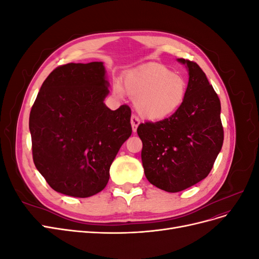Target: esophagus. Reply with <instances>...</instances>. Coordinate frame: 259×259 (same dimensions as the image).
Listing matches in <instances>:
<instances>
[{
    "label": "esophagus",
    "instance_id": "34e87169",
    "mask_svg": "<svg viewBox=\"0 0 259 259\" xmlns=\"http://www.w3.org/2000/svg\"><path fill=\"white\" fill-rule=\"evenodd\" d=\"M131 124H132L133 132L136 133L138 125L140 124V121H139V119H138V117H137L136 115H132V117H131Z\"/></svg>",
    "mask_w": 259,
    "mask_h": 259
}]
</instances>
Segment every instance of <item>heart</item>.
<instances>
[{"label":"heart","instance_id":"heart-1","mask_svg":"<svg viewBox=\"0 0 259 259\" xmlns=\"http://www.w3.org/2000/svg\"><path fill=\"white\" fill-rule=\"evenodd\" d=\"M136 98L135 107L139 115L149 121H163L174 115L182 108L187 95L185 77L171 71L166 66L150 65L130 71L124 77V85L115 82L116 96L122 90Z\"/></svg>","mask_w":259,"mask_h":259}]
</instances>
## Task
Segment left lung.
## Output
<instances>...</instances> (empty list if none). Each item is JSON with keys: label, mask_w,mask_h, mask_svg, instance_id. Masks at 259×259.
<instances>
[{"label": "left lung", "mask_w": 259, "mask_h": 259, "mask_svg": "<svg viewBox=\"0 0 259 259\" xmlns=\"http://www.w3.org/2000/svg\"><path fill=\"white\" fill-rule=\"evenodd\" d=\"M189 73L182 108L166 120L142 123V161L149 183L179 192L204 179L224 143L221 100L203 70L193 61L177 59Z\"/></svg>", "instance_id": "obj_1"}]
</instances>
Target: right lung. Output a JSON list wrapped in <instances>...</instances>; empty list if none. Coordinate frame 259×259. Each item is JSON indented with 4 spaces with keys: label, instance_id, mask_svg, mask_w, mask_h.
I'll use <instances>...</instances> for the list:
<instances>
[{
    "label": "right lung",
    "instance_id": "add662e5",
    "mask_svg": "<svg viewBox=\"0 0 259 259\" xmlns=\"http://www.w3.org/2000/svg\"><path fill=\"white\" fill-rule=\"evenodd\" d=\"M104 62L67 64L43 82L29 117L36 169L55 191L89 198L107 186L132 134L131 108L110 110Z\"/></svg>",
    "mask_w": 259,
    "mask_h": 259
}]
</instances>
